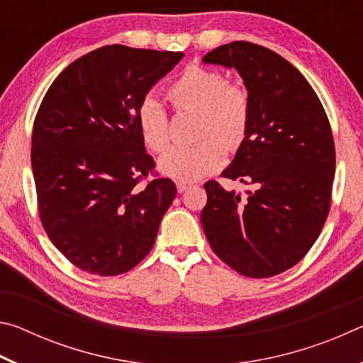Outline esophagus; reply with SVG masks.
Segmentation results:
<instances>
[{
	"instance_id": "1",
	"label": "esophagus",
	"mask_w": 363,
	"mask_h": 363,
	"mask_svg": "<svg viewBox=\"0 0 363 363\" xmlns=\"http://www.w3.org/2000/svg\"><path fill=\"white\" fill-rule=\"evenodd\" d=\"M176 187H177V192L182 194V192H186V190L190 187V184H186V182H177V184H176Z\"/></svg>"
}]
</instances>
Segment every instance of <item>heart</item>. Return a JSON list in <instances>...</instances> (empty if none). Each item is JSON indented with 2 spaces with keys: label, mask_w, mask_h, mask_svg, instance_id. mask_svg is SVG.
<instances>
[{
  "label": "heart",
  "mask_w": 363,
  "mask_h": 363,
  "mask_svg": "<svg viewBox=\"0 0 363 363\" xmlns=\"http://www.w3.org/2000/svg\"><path fill=\"white\" fill-rule=\"evenodd\" d=\"M167 97L176 110L200 115L196 138L203 139L163 153L158 168L171 179L194 182L214 173L225 162V149L235 152L247 139L251 116L248 91L227 82L220 72L189 65L168 86ZM136 118L145 145L153 152L167 149L169 126L164 108L157 101L145 99Z\"/></svg>",
  "instance_id": "obj_1"
}]
</instances>
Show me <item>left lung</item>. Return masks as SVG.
I'll use <instances>...</instances> for the list:
<instances>
[{
	"instance_id": "obj_1",
	"label": "left lung",
	"mask_w": 363,
	"mask_h": 363,
	"mask_svg": "<svg viewBox=\"0 0 363 363\" xmlns=\"http://www.w3.org/2000/svg\"><path fill=\"white\" fill-rule=\"evenodd\" d=\"M203 62L235 69L247 86L248 134L223 176L253 190L208 181L201 225L227 266L274 277L303 259L327 220L336 164L328 116L298 69L267 48L233 41Z\"/></svg>"
}]
</instances>
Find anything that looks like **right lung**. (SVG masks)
I'll return each mask as SVG.
<instances>
[{
  "instance_id": "obj_1",
  "label": "right lung",
  "mask_w": 363,
  "mask_h": 363,
  "mask_svg": "<svg viewBox=\"0 0 363 363\" xmlns=\"http://www.w3.org/2000/svg\"><path fill=\"white\" fill-rule=\"evenodd\" d=\"M182 52L102 46L49 86L32 134L41 224L73 266L110 277L155 243L174 182L153 174L138 126L140 102Z\"/></svg>"
}]
</instances>
